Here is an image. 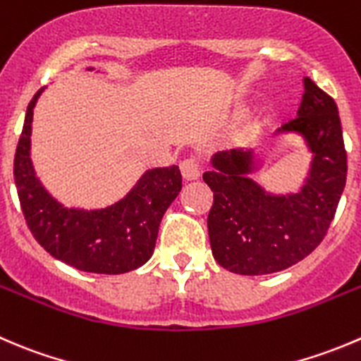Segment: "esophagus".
<instances>
[{
	"label": "esophagus",
	"instance_id": "esophagus-1",
	"mask_svg": "<svg viewBox=\"0 0 361 361\" xmlns=\"http://www.w3.org/2000/svg\"><path fill=\"white\" fill-rule=\"evenodd\" d=\"M181 174H183V180L194 181L199 178V162L195 159H185L180 164Z\"/></svg>",
	"mask_w": 361,
	"mask_h": 361
}]
</instances>
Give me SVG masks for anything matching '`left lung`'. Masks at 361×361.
<instances>
[{"instance_id": "8db88e82", "label": "left lung", "mask_w": 361, "mask_h": 361, "mask_svg": "<svg viewBox=\"0 0 361 361\" xmlns=\"http://www.w3.org/2000/svg\"><path fill=\"white\" fill-rule=\"evenodd\" d=\"M298 116L277 130L298 134L312 153L309 174L296 194H271L252 180L261 167L254 149L219 152L202 174L213 192L209 245L222 268L240 275H268L305 259L326 236L348 176V153L335 100L303 79Z\"/></svg>"}]
</instances>
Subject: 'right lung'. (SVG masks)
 Masks as SVG:
<instances>
[{"mask_svg":"<svg viewBox=\"0 0 361 361\" xmlns=\"http://www.w3.org/2000/svg\"><path fill=\"white\" fill-rule=\"evenodd\" d=\"M42 92L44 87L27 106L13 159L17 195L31 234L52 257L80 271L120 275L137 269L152 257L160 220L180 194V169H148L107 208H66L45 190L31 162V123Z\"/></svg>","mask_w":361,"mask_h":361,"instance_id":"obj_1","label":"right lung"}]
</instances>
